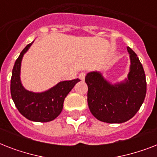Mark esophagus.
Instances as JSON below:
<instances>
[{"instance_id":"obj_1","label":"esophagus","mask_w":157,"mask_h":157,"mask_svg":"<svg viewBox=\"0 0 157 157\" xmlns=\"http://www.w3.org/2000/svg\"><path fill=\"white\" fill-rule=\"evenodd\" d=\"M85 77H86V72H81V73L79 74V78L81 79V81H84Z\"/></svg>"}]
</instances>
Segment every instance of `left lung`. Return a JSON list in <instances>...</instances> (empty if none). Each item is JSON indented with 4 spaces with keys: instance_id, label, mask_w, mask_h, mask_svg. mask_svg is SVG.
Instances as JSON below:
<instances>
[{
    "instance_id": "1",
    "label": "left lung",
    "mask_w": 157,
    "mask_h": 157,
    "mask_svg": "<svg viewBox=\"0 0 157 157\" xmlns=\"http://www.w3.org/2000/svg\"><path fill=\"white\" fill-rule=\"evenodd\" d=\"M130 69L128 79L112 85L98 71L86 76L89 108L95 118L107 123H123L131 119L144 103L147 82L143 65L129 47Z\"/></svg>"
}]
</instances>
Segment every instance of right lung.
I'll use <instances>...</instances> for the list:
<instances>
[{
	"label": "right lung",
	"instance_id": "1",
	"mask_svg": "<svg viewBox=\"0 0 157 157\" xmlns=\"http://www.w3.org/2000/svg\"><path fill=\"white\" fill-rule=\"evenodd\" d=\"M28 44L16 59L12 71L10 93L17 109L27 119L36 122H48L54 120L61 113L64 98L81 80L59 82L53 88L42 93H34L23 88L20 81L21 62L23 54L30 48Z\"/></svg>",
	"mask_w": 157,
	"mask_h": 157
}]
</instances>
